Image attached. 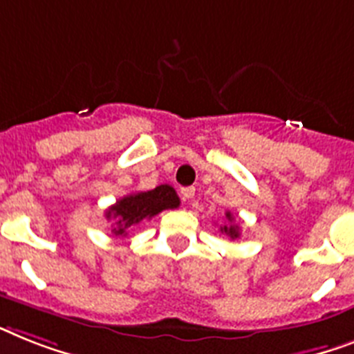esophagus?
Listing matches in <instances>:
<instances>
[{
    "label": "esophagus",
    "mask_w": 354,
    "mask_h": 354,
    "mask_svg": "<svg viewBox=\"0 0 354 354\" xmlns=\"http://www.w3.org/2000/svg\"><path fill=\"white\" fill-rule=\"evenodd\" d=\"M180 195H183V198H194V195H195V188L194 186H188V188H183L180 189Z\"/></svg>",
    "instance_id": "1"
}]
</instances>
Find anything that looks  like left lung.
I'll use <instances>...</instances> for the list:
<instances>
[{
    "mask_svg": "<svg viewBox=\"0 0 354 354\" xmlns=\"http://www.w3.org/2000/svg\"><path fill=\"white\" fill-rule=\"evenodd\" d=\"M226 218L230 223H233V215L230 212L226 213ZM221 232L226 233V235L232 236V239H236V236H239V226H235V224H227V226L221 227Z\"/></svg>",
    "mask_w": 354,
    "mask_h": 354,
    "instance_id": "obj_1",
    "label": "left lung"
}]
</instances>
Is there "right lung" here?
Instances as JSON below:
<instances>
[{
	"label": "right lung",
	"instance_id": "add662e5",
	"mask_svg": "<svg viewBox=\"0 0 354 354\" xmlns=\"http://www.w3.org/2000/svg\"><path fill=\"white\" fill-rule=\"evenodd\" d=\"M179 195L175 194L170 184H160L150 192H137L119 198L118 203L108 208L106 218H115L113 235L127 236L131 226H136L145 218L156 217L162 209L179 208Z\"/></svg>",
	"mask_w": 354,
	"mask_h": 354
}]
</instances>
